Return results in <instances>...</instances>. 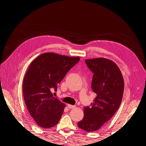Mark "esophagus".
<instances>
[{
	"instance_id": "1",
	"label": "esophagus",
	"mask_w": 146,
	"mask_h": 146,
	"mask_svg": "<svg viewBox=\"0 0 146 146\" xmlns=\"http://www.w3.org/2000/svg\"><path fill=\"white\" fill-rule=\"evenodd\" d=\"M67 105H68V107L69 108H70V109H74L75 108H76V105H70V104H68Z\"/></svg>"
}]
</instances>
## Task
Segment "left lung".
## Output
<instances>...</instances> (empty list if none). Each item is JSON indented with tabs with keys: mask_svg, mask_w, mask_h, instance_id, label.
Instances as JSON below:
<instances>
[{
	"mask_svg": "<svg viewBox=\"0 0 146 146\" xmlns=\"http://www.w3.org/2000/svg\"><path fill=\"white\" fill-rule=\"evenodd\" d=\"M85 63L94 74L91 88L96 98L91 107L84 108V117L78 127L92 132L100 129L116 112L122 102L124 81L121 70L111 60L96 58L86 59Z\"/></svg>",
	"mask_w": 146,
	"mask_h": 146,
	"instance_id": "1",
	"label": "left lung"
}]
</instances>
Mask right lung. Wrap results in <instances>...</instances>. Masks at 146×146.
Segmentation results:
<instances>
[{
	"mask_svg": "<svg viewBox=\"0 0 146 146\" xmlns=\"http://www.w3.org/2000/svg\"><path fill=\"white\" fill-rule=\"evenodd\" d=\"M80 58L47 52L31 63L23 91L28 111L39 127L49 129L58 123L66 105L54 98L51 90L56 91L58 84Z\"/></svg>",
	"mask_w": 146,
	"mask_h": 146,
	"instance_id": "1",
	"label": "right lung"
}]
</instances>
